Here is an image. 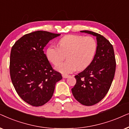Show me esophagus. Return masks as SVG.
<instances>
[{
  "instance_id": "1",
  "label": "esophagus",
  "mask_w": 129,
  "mask_h": 129,
  "mask_svg": "<svg viewBox=\"0 0 129 129\" xmlns=\"http://www.w3.org/2000/svg\"><path fill=\"white\" fill-rule=\"evenodd\" d=\"M70 75H66V74H63L62 75V78H67L68 77H69Z\"/></svg>"
}]
</instances>
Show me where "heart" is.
Instances as JSON below:
<instances>
[{
    "label": "heart",
    "instance_id": "b5f03b06",
    "mask_svg": "<svg viewBox=\"0 0 129 129\" xmlns=\"http://www.w3.org/2000/svg\"><path fill=\"white\" fill-rule=\"evenodd\" d=\"M57 47L50 45L46 50L48 61L54 66L59 64L67 55L66 62L56 70L62 74L73 73L78 68L82 70L91 62L97 51V45L94 38L78 35H67L58 41Z\"/></svg>",
    "mask_w": 129,
    "mask_h": 129
}]
</instances>
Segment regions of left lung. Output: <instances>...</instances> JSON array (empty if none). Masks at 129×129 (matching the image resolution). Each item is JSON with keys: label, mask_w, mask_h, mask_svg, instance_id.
I'll use <instances>...</instances> for the list:
<instances>
[{"label": "left lung", "mask_w": 129, "mask_h": 129, "mask_svg": "<svg viewBox=\"0 0 129 129\" xmlns=\"http://www.w3.org/2000/svg\"><path fill=\"white\" fill-rule=\"evenodd\" d=\"M80 32L96 37L97 48L90 64L75 76L77 82L71 90L79 103L90 106L100 102L109 91L116 71V59L113 45L103 36L89 30Z\"/></svg>", "instance_id": "8db88e82"}]
</instances>
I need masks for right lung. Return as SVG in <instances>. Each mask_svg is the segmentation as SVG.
Returning a JSON list of instances; mask_svg holds the SVG:
<instances>
[{
  "mask_svg": "<svg viewBox=\"0 0 129 129\" xmlns=\"http://www.w3.org/2000/svg\"><path fill=\"white\" fill-rule=\"evenodd\" d=\"M59 35L38 30L23 35L12 48V82L19 97L32 106L47 103L52 97L56 83L62 78L53 70L43 51L49 41Z\"/></svg>",
  "mask_w": 129,
  "mask_h": 129,
  "instance_id": "obj_1",
  "label": "right lung"
}]
</instances>
